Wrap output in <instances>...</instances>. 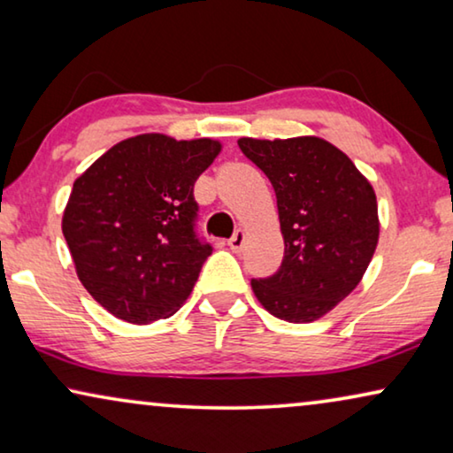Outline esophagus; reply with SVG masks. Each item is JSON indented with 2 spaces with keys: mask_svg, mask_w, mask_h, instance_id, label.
Masks as SVG:
<instances>
[{
  "mask_svg": "<svg viewBox=\"0 0 453 453\" xmlns=\"http://www.w3.org/2000/svg\"><path fill=\"white\" fill-rule=\"evenodd\" d=\"M245 241H247V234H245V231H239L233 234L231 239H228V247H231V250L234 251V253H241L243 251V247H245Z\"/></svg>",
  "mask_w": 453,
  "mask_h": 453,
  "instance_id": "esophagus-1",
  "label": "esophagus"
}]
</instances>
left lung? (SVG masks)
<instances>
[{
  "label": "left lung",
  "mask_w": 453,
  "mask_h": 453,
  "mask_svg": "<svg viewBox=\"0 0 453 453\" xmlns=\"http://www.w3.org/2000/svg\"><path fill=\"white\" fill-rule=\"evenodd\" d=\"M239 148L270 179L284 237L280 268L253 278V293L274 318H324L357 288L373 257L375 191L342 150L315 135L241 138Z\"/></svg>",
  "instance_id": "left-lung-1"
}]
</instances>
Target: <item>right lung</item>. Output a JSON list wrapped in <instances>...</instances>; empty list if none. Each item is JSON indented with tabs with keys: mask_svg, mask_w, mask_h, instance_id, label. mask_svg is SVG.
<instances>
[{
	"mask_svg": "<svg viewBox=\"0 0 453 453\" xmlns=\"http://www.w3.org/2000/svg\"><path fill=\"white\" fill-rule=\"evenodd\" d=\"M220 142L142 134L109 148L76 181L61 231L92 299L129 324L171 318L212 247L196 234L194 185Z\"/></svg>",
	"mask_w": 453,
	"mask_h": 453,
	"instance_id": "obj_1",
	"label": "right lung"
}]
</instances>
